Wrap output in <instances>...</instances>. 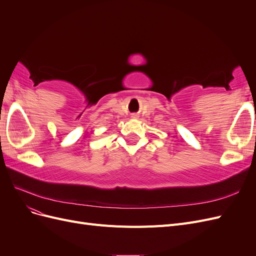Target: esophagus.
Listing matches in <instances>:
<instances>
[{
  "instance_id": "obj_1",
  "label": "esophagus",
  "mask_w": 256,
  "mask_h": 256,
  "mask_svg": "<svg viewBox=\"0 0 256 256\" xmlns=\"http://www.w3.org/2000/svg\"><path fill=\"white\" fill-rule=\"evenodd\" d=\"M134 116H136V115H132V118H134Z\"/></svg>"
}]
</instances>
